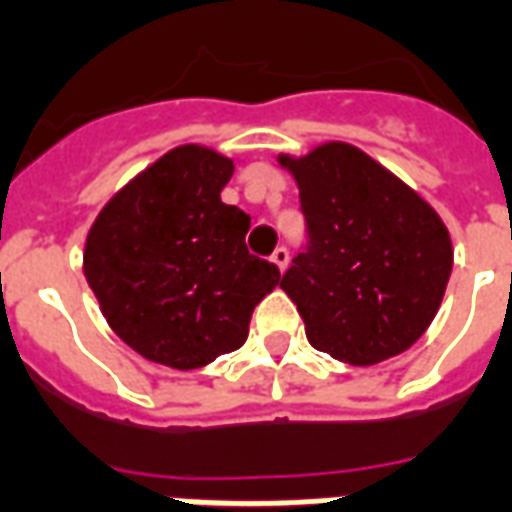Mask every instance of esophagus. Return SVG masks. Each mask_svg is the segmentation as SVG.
<instances>
[{"label": "esophagus", "instance_id": "34e87169", "mask_svg": "<svg viewBox=\"0 0 512 512\" xmlns=\"http://www.w3.org/2000/svg\"><path fill=\"white\" fill-rule=\"evenodd\" d=\"M271 260H273V265H276V268H279V271L284 273V268L290 265V252H287V249H284V247H279L271 255Z\"/></svg>", "mask_w": 512, "mask_h": 512}]
</instances>
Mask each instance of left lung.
<instances>
[{"label":"left lung","mask_w":512,"mask_h":512,"mask_svg":"<svg viewBox=\"0 0 512 512\" xmlns=\"http://www.w3.org/2000/svg\"><path fill=\"white\" fill-rule=\"evenodd\" d=\"M300 190L308 252L282 290L308 343L349 365L403 354L432 325L454 268L446 222L413 187L346 142L279 155Z\"/></svg>","instance_id":"obj_1"}]
</instances>
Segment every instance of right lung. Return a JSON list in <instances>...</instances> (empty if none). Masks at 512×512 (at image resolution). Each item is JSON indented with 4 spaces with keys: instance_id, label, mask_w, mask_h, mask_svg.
<instances>
[{
    "instance_id": "1",
    "label": "right lung",
    "mask_w": 512,
    "mask_h": 512,
    "mask_svg": "<svg viewBox=\"0 0 512 512\" xmlns=\"http://www.w3.org/2000/svg\"><path fill=\"white\" fill-rule=\"evenodd\" d=\"M228 155L179 144L96 214L83 273L107 325L144 360L204 368L244 346L260 300L282 273L249 255V214L222 204Z\"/></svg>"
}]
</instances>
